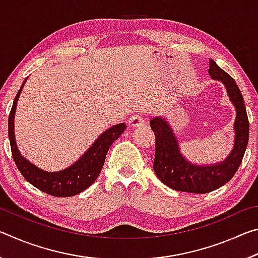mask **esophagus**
Listing matches in <instances>:
<instances>
[{
	"label": "esophagus",
	"mask_w": 258,
	"mask_h": 258,
	"mask_svg": "<svg viewBox=\"0 0 258 258\" xmlns=\"http://www.w3.org/2000/svg\"><path fill=\"white\" fill-rule=\"evenodd\" d=\"M131 127H138V126L145 125V118L141 115H132L127 120Z\"/></svg>",
	"instance_id": "1"
}]
</instances>
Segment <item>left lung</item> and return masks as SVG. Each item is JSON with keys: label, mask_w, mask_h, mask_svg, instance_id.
<instances>
[{"label": "left lung", "mask_w": 258, "mask_h": 258, "mask_svg": "<svg viewBox=\"0 0 258 258\" xmlns=\"http://www.w3.org/2000/svg\"><path fill=\"white\" fill-rule=\"evenodd\" d=\"M208 73L213 80L223 83L231 102L234 104V145L230 155L221 163L196 165L182 156L173 128L164 117L150 120L151 130L156 135L154 169L157 177L173 190L207 194L228 183L241 164L249 137V121L246 106L237 83L228 73L209 59Z\"/></svg>", "instance_id": "obj_1"}]
</instances>
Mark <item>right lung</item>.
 Masks as SVG:
<instances>
[{
	"mask_svg": "<svg viewBox=\"0 0 258 258\" xmlns=\"http://www.w3.org/2000/svg\"><path fill=\"white\" fill-rule=\"evenodd\" d=\"M25 82L17 93L14 104H12L10 115H9V140H10L11 152L14 160L21 175L30 184L38 190L45 192L54 197H72L86 190L97 180L102 166L106 160L107 152L113 141L120 137L124 132L126 125L124 123L117 124L108 128L95 142L87 149L76 163L59 172H46L38 168L30 163L20 154L17 148L15 138V113L19 95L25 85Z\"/></svg>",
	"mask_w": 258,
	"mask_h": 258,
	"instance_id": "obj_1",
	"label": "right lung"
}]
</instances>
